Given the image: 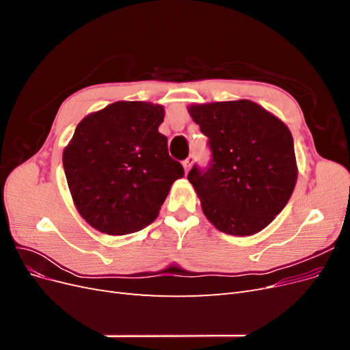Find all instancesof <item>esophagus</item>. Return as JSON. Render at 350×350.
<instances>
[{"mask_svg": "<svg viewBox=\"0 0 350 350\" xmlns=\"http://www.w3.org/2000/svg\"><path fill=\"white\" fill-rule=\"evenodd\" d=\"M193 163H194V156L189 154V156L185 159V161L183 162V166H184V169H185V172H188L189 169H191Z\"/></svg>", "mask_w": 350, "mask_h": 350, "instance_id": "1", "label": "esophagus"}]
</instances>
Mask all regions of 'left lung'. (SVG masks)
<instances>
[{
  "instance_id": "1",
  "label": "left lung",
  "mask_w": 350,
  "mask_h": 350,
  "mask_svg": "<svg viewBox=\"0 0 350 350\" xmlns=\"http://www.w3.org/2000/svg\"><path fill=\"white\" fill-rule=\"evenodd\" d=\"M188 112L211 150L210 166L188 174L204 216L225 234H257L288 204L298 178L289 129L248 99L191 105Z\"/></svg>"
}]
</instances>
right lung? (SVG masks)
I'll return each instance as SVG.
<instances>
[{"label": "right lung", "mask_w": 350, "mask_h": 350, "mask_svg": "<svg viewBox=\"0 0 350 350\" xmlns=\"http://www.w3.org/2000/svg\"><path fill=\"white\" fill-rule=\"evenodd\" d=\"M162 105L120 100L80 121L62 153L80 216L107 235H126L157 217L183 165L159 133Z\"/></svg>", "instance_id": "right-lung-1"}]
</instances>
